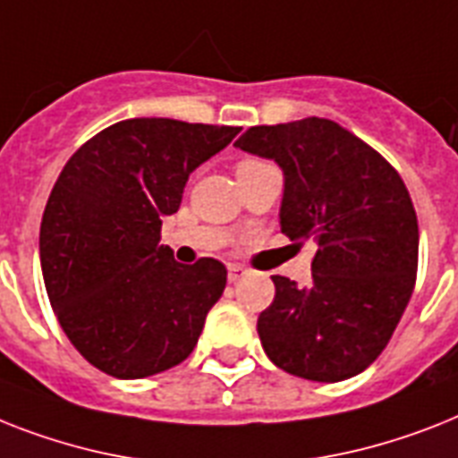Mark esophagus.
<instances>
[{"label": "esophagus", "mask_w": 458, "mask_h": 458, "mask_svg": "<svg viewBox=\"0 0 458 458\" xmlns=\"http://www.w3.org/2000/svg\"><path fill=\"white\" fill-rule=\"evenodd\" d=\"M244 275H247V267H244V266H237V263H230V266H228V280H230V282L242 280Z\"/></svg>", "instance_id": "34e87169"}]
</instances>
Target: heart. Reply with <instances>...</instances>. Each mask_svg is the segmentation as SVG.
<instances>
[{
	"instance_id": "heart-1",
	"label": "heart",
	"mask_w": 458,
	"mask_h": 458,
	"mask_svg": "<svg viewBox=\"0 0 458 458\" xmlns=\"http://www.w3.org/2000/svg\"><path fill=\"white\" fill-rule=\"evenodd\" d=\"M256 162H259V159H242L237 166H249V165H256Z\"/></svg>"
}]
</instances>
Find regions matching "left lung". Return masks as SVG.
<instances>
[{
    "mask_svg": "<svg viewBox=\"0 0 458 458\" xmlns=\"http://www.w3.org/2000/svg\"><path fill=\"white\" fill-rule=\"evenodd\" d=\"M237 148L275 159L284 174L282 233L313 242L308 287L273 275L275 299L259 315L273 364L334 384L381 355L410 303L419 223L407 185L374 148L322 117L251 126Z\"/></svg>",
    "mask_w": 458,
    "mask_h": 458,
    "instance_id": "1",
    "label": "left lung"
}]
</instances>
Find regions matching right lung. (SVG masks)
Here are the masks:
<instances>
[{"label": "right lung", "instance_id": "1", "mask_svg": "<svg viewBox=\"0 0 458 458\" xmlns=\"http://www.w3.org/2000/svg\"><path fill=\"white\" fill-rule=\"evenodd\" d=\"M240 126L139 117L107 126L63 166L39 228L44 287L70 344L114 378L183 362L221 299L216 259L174 261L159 244L188 176Z\"/></svg>", "mask_w": 458, "mask_h": 458}]
</instances>
